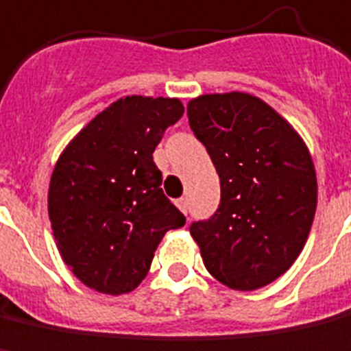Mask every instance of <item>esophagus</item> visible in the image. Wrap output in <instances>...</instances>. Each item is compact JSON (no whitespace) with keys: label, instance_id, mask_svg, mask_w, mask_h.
<instances>
[{"label":"esophagus","instance_id":"esophagus-1","mask_svg":"<svg viewBox=\"0 0 351 351\" xmlns=\"http://www.w3.org/2000/svg\"><path fill=\"white\" fill-rule=\"evenodd\" d=\"M176 204H178V208H180L183 214H187V199H180Z\"/></svg>","mask_w":351,"mask_h":351}]
</instances>
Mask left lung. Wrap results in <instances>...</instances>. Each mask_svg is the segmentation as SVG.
Returning <instances> with one entry per match:
<instances>
[{"label":"left lung","mask_w":351,"mask_h":351,"mask_svg":"<svg viewBox=\"0 0 351 351\" xmlns=\"http://www.w3.org/2000/svg\"><path fill=\"white\" fill-rule=\"evenodd\" d=\"M221 185L216 214L191 237L212 277L235 291L279 279L308 241L317 178L300 134L256 95L206 93L187 105Z\"/></svg>","instance_id":"1"}]
</instances>
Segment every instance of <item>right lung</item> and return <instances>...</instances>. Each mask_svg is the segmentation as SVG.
<instances>
[{"instance_id": "add662e5", "label": "right lung", "mask_w": 351, "mask_h": 351, "mask_svg": "<svg viewBox=\"0 0 351 351\" xmlns=\"http://www.w3.org/2000/svg\"><path fill=\"white\" fill-rule=\"evenodd\" d=\"M183 110L176 97L128 95L60 152L47 195L51 229L62 262L89 289L132 292L147 277L166 231L185 226L152 160Z\"/></svg>"}]
</instances>
